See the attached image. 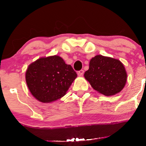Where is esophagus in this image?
<instances>
[{"label":"esophagus","instance_id":"obj_1","mask_svg":"<svg viewBox=\"0 0 146 146\" xmlns=\"http://www.w3.org/2000/svg\"><path fill=\"white\" fill-rule=\"evenodd\" d=\"M84 74V70H80V71H78V76H82Z\"/></svg>","mask_w":146,"mask_h":146}]
</instances>
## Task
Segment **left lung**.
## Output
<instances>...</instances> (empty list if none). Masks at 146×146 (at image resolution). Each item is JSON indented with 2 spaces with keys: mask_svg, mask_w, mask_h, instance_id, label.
I'll return each mask as SVG.
<instances>
[{
  "mask_svg": "<svg viewBox=\"0 0 146 146\" xmlns=\"http://www.w3.org/2000/svg\"><path fill=\"white\" fill-rule=\"evenodd\" d=\"M84 78L95 90L110 96L123 89L127 74L119 60L98 55L90 60L89 69L84 73Z\"/></svg>",
  "mask_w": 146,
  "mask_h": 146,
  "instance_id": "obj_1",
  "label": "left lung"
}]
</instances>
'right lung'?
<instances>
[{
	"mask_svg": "<svg viewBox=\"0 0 146 146\" xmlns=\"http://www.w3.org/2000/svg\"><path fill=\"white\" fill-rule=\"evenodd\" d=\"M26 82L31 94L43 103L56 101L66 94L77 73L58 56L41 58L26 71Z\"/></svg>",
	"mask_w": 146,
	"mask_h": 146,
	"instance_id": "right-lung-1",
	"label": "right lung"
}]
</instances>
